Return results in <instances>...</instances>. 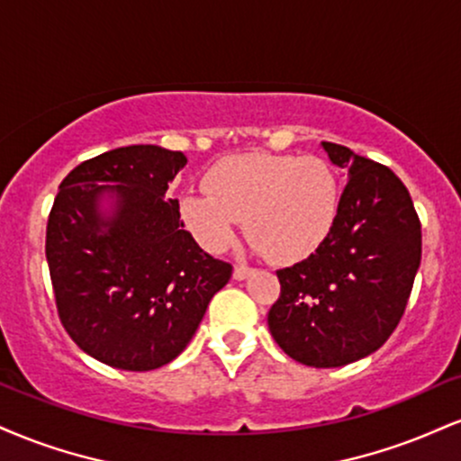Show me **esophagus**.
Masks as SVG:
<instances>
[{
	"mask_svg": "<svg viewBox=\"0 0 461 461\" xmlns=\"http://www.w3.org/2000/svg\"><path fill=\"white\" fill-rule=\"evenodd\" d=\"M251 273H253V268H249V266H245V264H238L234 268V279L242 281V279H247Z\"/></svg>",
	"mask_w": 461,
	"mask_h": 461,
	"instance_id": "esophagus-1",
	"label": "esophagus"
}]
</instances>
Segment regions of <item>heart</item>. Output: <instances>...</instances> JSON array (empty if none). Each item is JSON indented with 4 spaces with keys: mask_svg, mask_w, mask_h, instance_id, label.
Listing matches in <instances>:
<instances>
[{
    "mask_svg": "<svg viewBox=\"0 0 461 461\" xmlns=\"http://www.w3.org/2000/svg\"><path fill=\"white\" fill-rule=\"evenodd\" d=\"M206 186L186 193L180 212L208 251H223L245 221L255 251L276 264L301 262L329 238L339 212V182L320 157H231L214 165Z\"/></svg>",
    "mask_w": 461,
    "mask_h": 461,
    "instance_id": "heart-1",
    "label": "heart"
}]
</instances>
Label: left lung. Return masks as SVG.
I'll return each instance as SVG.
<instances>
[{"instance_id":"1","label":"left lung","mask_w":461,"mask_h":461,"mask_svg":"<svg viewBox=\"0 0 461 461\" xmlns=\"http://www.w3.org/2000/svg\"><path fill=\"white\" fill-rule=\"evenodd\" d=\"M348 185L329 238L276 270L281 296L268 329L287 357L341 367L367 357L402 320L420 264V221L403 182L339 143L321 141Z\"/></svg>"}]
</instances>
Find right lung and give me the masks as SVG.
<instances>
[{"instance_id":"1","label":"right lung","mask_w":461,"mask_h":461,"mask_svg":"<svg viewBox=\"0 0 461 461\" xmlns=\"http://www.w3.org/2000/svg\"><path fill=\"white\" fill-rule=\"evenodd\" d=\"M185 165L182 152L126 146L83 160L59 185L44 245L58 315L70 339L109 367L171 363L231 276V264L185 230L177 199H165Z\"/></svg>"}]
</instances>
